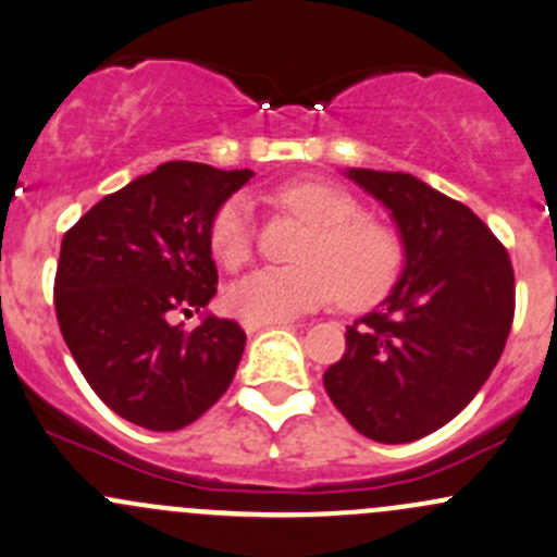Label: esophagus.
I'll return each mask as SVG.
<instances>
[{
	"mask_svg": "<svg viewBox=\"0 0 557 557\" xmlns=\"http://www.w3.org/2000/svg\"><path fill=\"white\" fill-rule=\"evenodd\" d=\"M274 325H290V320H280V323H256V320H243V327L248 333L261 331V327H274Z\"/></svg>",
	"mask_w": 557,
	"mask_h": 557,
	"instance_id": "1",
	"label": "esophagus"
}]
</instances>
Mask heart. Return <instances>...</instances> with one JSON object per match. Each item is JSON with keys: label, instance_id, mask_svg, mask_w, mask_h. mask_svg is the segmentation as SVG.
<instances>
[{"label": "heart", "instance_id": "1", "mask_svg": "<svg viewBox=\"0 0 557 557\" xmlns=\"http://www.w3.org/2000/svg\"><path fill=\"white\" fill-rule=\"evenodd\" d=\"M280 202L318 226L301 267H261L230 288V309L256 323H280L325 307L342 296L349 307L379 301L400 272V243L360 205L327 181H296L280 189ZM210 248L226 269L253 253V205L245 195L221 205L210 226Z\"/></svg>", "mask_w": 557, "mask_h": 557}]
</instances>
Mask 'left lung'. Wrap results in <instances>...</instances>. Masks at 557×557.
Masks as SVG:
<instances>
[{
  "label": "left lung",
  "mask_w": 557,
  "mask_h": 557,
  "mask_svg": "<svg viewBox=\"0 0 557 557\" xmlns=\"http://www.w3.org/2000/svg\"><path fill=\"white\" fill-rule=\"evenodd\" d=\"M344 175L389 210L403 272L389 296L347 327V349L323 384L360 435L411 443L448 424L499 362L515 312L512 263L467 205L417 175Z\"/></svg>",
  "instance_id": "1"
}]
</instances>
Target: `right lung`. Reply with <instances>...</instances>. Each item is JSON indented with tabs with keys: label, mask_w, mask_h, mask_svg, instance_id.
Listing matches in <instances>:
<instances>
[{
	"label": "right lung",
	"mask_w": 557,
	"mask_h": 557,
	"mask_svg": "<svg viewBox=\"0 0 557 557\" xmlns=\"http://www.w3.org/2000/svg\"><path fill=\"white\" fill-rule=\"evenodd\" d=\"M253 171L165 162L92 205L63 234L55 314L82 376L122 419L173 432L232 384L245 349L234 320L205 312L195 331L175 312L215 296L210 226Z\"/></svg>",
	"instance_id": "add662e5"
}]
</instances>
